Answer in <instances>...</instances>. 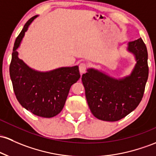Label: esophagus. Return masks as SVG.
<instances>
[{"label":"esophagus","instance_id":"obj_1","mask_svg":"<svg viewBox=\"0 0 156 156\" xmlns=\"http://www.w3.org/2000/svg\"><path fill=\"white\" fill-rule=\"evenodd\" d=\"M88 68V64L87 63H81L79 65V70L80 73H83L86 72V70Z\"/></svg>","mask_w":156,"mask_h":156}]
</instances>
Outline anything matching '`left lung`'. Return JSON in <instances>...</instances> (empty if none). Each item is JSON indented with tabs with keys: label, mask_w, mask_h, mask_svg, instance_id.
<instances>
[{
	"label": "left lung",
	"mask_w": 156,
	"mask_h": 156,
	"mask_svg": "<svg viewBox=\"0 0 156 156\" xmlns=\"http://www.w3.org/2000/svg\"><path fill=\"white\" fill-rule=\"evenodd\" d=\"M128 50L136 56L131 75L115 79L93 69L82 75L85 95L92 113L97 119L117 121L133 112L143 98L148 78V53L141 38L128 44Z\"/></svg>",
	"instance_id": "obj_1"
}]
</instances>
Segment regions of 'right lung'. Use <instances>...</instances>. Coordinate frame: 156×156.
<instances>
[{
    "instance_id": "obj_1",
    "label": "right lung",
    "mask_w": 156,
    "mask_h": 156,
    "mask_svg": "<svg viewBox=\"0 0 156 156\" xmlns=\"http://www.w3.org/2000/svg\"><path fill=\"white\" fill-rule=\"evenodd\" d=\"M37 15L26 23L15 40L9 74L18 102L40 117L52 118L64 108L70 87L81 77L78 66L61 67L47 73L31 69L18 57L17 51L25 32Z\"/></svg>"
}]
</instances>
